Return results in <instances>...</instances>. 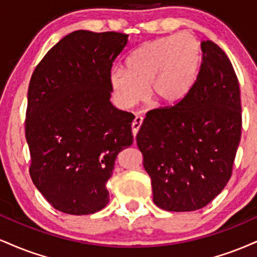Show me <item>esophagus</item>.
Returning <instances> with one entry per match:
<instances>
[{"label": "esophagus", "mask_w": 257, "mask_h": 257, "mask_svg": "<svg viewBox=\"0 0 257 257\" xmlns=\"http://www.w3.org/2000/svg\"><path fill=\"white\" fill-rule=\"evenodd\" d=\"M142 122H144V118H142L141 116H137V117H135L134 122H133V124H132L133 135H134V138H137V134H138L139 129H140L141 125H142Z\"/></svg>", "instance_id": "obj_1"}]
</instances>
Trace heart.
Wrapping results in <instances>:
<instances>
[{"mask_svg":"<svg viewBox=\"0 0 257 257\" xmlns=\"http://www.w3.org/2000/svg\"><path fill=\"white\" fill-rule=\"evenodd\" d=\"M202 46L191 32L162 37L139 46L124 68H113L110 83L120 105L131 107L147 94L162 106L181 104L199 78Z\"/></svg>","mask_w":257,"mask_h":257,"instance_id":"1","label":"heart"}]
</instances>
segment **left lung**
Masks as SVG:
<instances>
[{
  "mask_svg": "<svg viewBox=\"0 0 257 257\" xmlns=\"http://www.w3.org/2000/svg\"><path fill=\"white\" fill-rule=\"evenodd\" d=\"M199 78L181 104L148 111L137 135L153 201L191 212L218 196L232 175L242 133L239 83L230 60L205 40Z\"/></svg>",
  "mask_w": 257,
  "mask_h": 257,
  "instance_id": "left-lung-1",
  "label": "left lung"
}]
</instances>
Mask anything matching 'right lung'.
<instances>
[{
    "label": "right lung",
    "mask_w": 257,
    "mask_h": 257,
    "mask_svg": "<svg viewBox=\"0 0 257 257\" xmlns=\"http://www.w3.org/2000/svg\"><path fill=\"white\" fill-rule=\"evenodd\" d=\"M128 35L74 31L39 62L29 86L30 175L57 211L86 215L109 203L106 182L133 144L131 112L110 101L113 61Z\"/></svg>",
    "instance_id": "obj_1"
}]
</instances>
